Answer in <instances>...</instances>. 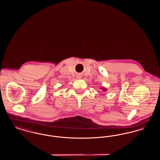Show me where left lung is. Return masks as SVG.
Masks as SVG:
<instances>
[{
    "label": "left lung",
    "instance_id": "1",
    "mask_svg": "<svg viewBox=\"0 0 160 160\" xmlns=\"http://www.w3.org/2000/svg\"><path fill=\"white\" fill-rule=\"evenodd\" d=\"M101 89H102V91H106L107 89H106L105 88L101 87Z\"/></svg>",
    "mask_w": 160,
    "mask_h": 160
}]
</instances>
